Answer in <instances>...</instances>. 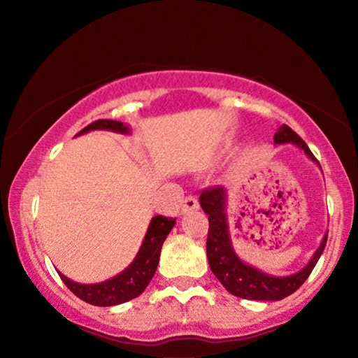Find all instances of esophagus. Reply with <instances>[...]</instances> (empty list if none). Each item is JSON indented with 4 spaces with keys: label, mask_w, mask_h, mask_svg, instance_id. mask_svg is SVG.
<instances>
[{
    "label": "esophagus",
    "mask_w": 358,
    "mask_h": 358,
    "mask_svg": "<svg viewBox=\"0 0 358 358\" xmlns=\"http://www.w3.org/2000/svg\"><path fill=\"white\" fill-rule=\"evenodd\" d=\"M199 208V200L195 195H187V197L184 199V205H182V213H189V212H194V210Z\"/></svg>",
    "instance_id": "obj_1"
}]
</instances>
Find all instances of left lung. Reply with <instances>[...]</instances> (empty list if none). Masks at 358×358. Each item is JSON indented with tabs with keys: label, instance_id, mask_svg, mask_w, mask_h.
I'll return each instance as SVG.
<instances>
[{
	"label": "left lung",
	"instance_id": "8db88e82",
	"mask_svg": "<svg viewBox=\"0 0 358 358\" xmlns=\"http://www.w3.org/2000/svg\"><path fill=\"white\" fill-rule=\"evenodd\" d=\"M273 141L277 145L283 143H295L310 156L313 161L317 159L308 145L301 140V136L293 131L288 125H282L275 135ZM227 192L222 185H213L202 190L200 194V207L208 215V236H207V257L208 264L215 277L222 282V285L234 296L244 298V300H264V301H275L282 300L293 292L300 288L313 268L320 261L322 251L326 248L327 234L322 239L321 246L315 252V256L310 264L298 273L288 277H272L267 275L257 268L246 266L231 248L228 234L227 213H224V202H227Z\"/></svg>",
	"mask_w": 358,
	"mask_h": 358
}]
</instances>
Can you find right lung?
Listing matches in <instances>:
<instances>
[{"instance_id": "add662e5", "label": "right lung", "mask_w": 358, "mask_h": 358, "mask_svg": "<svg viewBox=\"0 0 358 358\" xmlns=\"http://www.w3.org/2000/svg\"><path fill=\"white\" fill-rule=\"evenodd\" d=\"M90 130H112L119 131V134H129V129L117 120H107L99 119L92 122L87 127H85L80 134H86ZM176 224V218H168L163 215H156L151 220L148 231L143 239L138 254L134 259V262L125 268L124 272L115 275L110 280L96 283V285H81L70 280V278L58 272V275L63 280V283L75 293L78 298H81L83 301L90 303L94 306H114L125 303L129 300H134L141 293L145 292V288L148 287L151 278H153L156 267L159 262V254L161 248L166 236H168L171 229Z\"/></svg>"}]
</instances>
